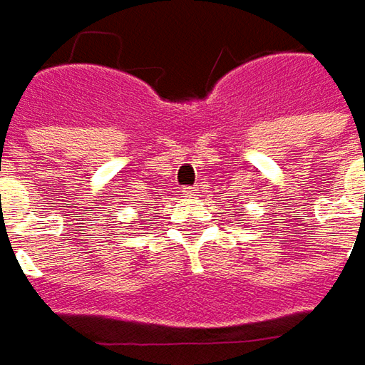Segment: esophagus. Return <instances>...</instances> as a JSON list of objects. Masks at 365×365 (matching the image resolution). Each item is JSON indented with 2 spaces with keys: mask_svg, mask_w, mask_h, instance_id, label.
<instances>
[{
  "mask_svg": "<svg viewBox=\"0 0 365 365\" xmlns=\"http://www.w3.org/2000/svg\"><path fill=\"white\" fill-rule=\"evenodd\" d=\"M197 192H199L197 187H189V189L185 190V195H187V197H197Z\"/></svg>",
  "mask_w": 365,
  "mask_h": 365,
  "instance_id": "1",
  "label": "esophagus"
}]
</instances>
